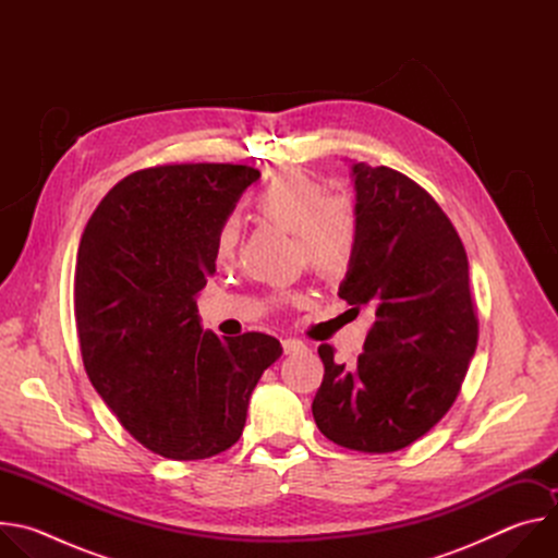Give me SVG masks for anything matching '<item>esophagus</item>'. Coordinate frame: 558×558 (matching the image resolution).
<instances>
[{
    "label": "esophagus",
    "instance_id": "obj_1",
    "mask_svg": "<svg viewBox=\"0 0 558 558\" xmlns=\"http://www.w3.org/2000/svg\"><path fill=\"white\" fill-rule=\"evenodd\" d=\"M282 349H284V353L287 355H291V353H298V351H304L306 347L300 342V340H293V338H287V340H282Z\"/></svg>",
    "mask_w": 558,
    "mask_h": 558
}]
</instances>
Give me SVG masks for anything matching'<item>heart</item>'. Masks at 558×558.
Returning a JSON list of instances; mask_svg holds the SVG:
<instances>
[{
	"label": "heart",
	"mask_w": 558,
	"mask_h": 558,
	"mask_svg": "<svg viewBox=\"0 0 558 558\" xmlns=\"http://www.w3.org/2000/svg\"><path fill=\"white\" fill-rule=\"evenodd\" d=\"M256 214L293 233L302 263L317 276H340L355 247V214L347 198L325 196V187L300 174L289 172L267 183L256 201ZM235 247V229L222 225L216 235V256L229 258Z\"/></svg>",
	"instance_id": "b5f03b06"
}]
</instances>
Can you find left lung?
Segmentation results:
<instances>
[{"instance_id": "1", "label": "left lung", "mask_w": 558, "mask_h": 558, "mask_svg": "<svg viewBox=\"0 0 558 558\" xmlns=\"http://www.w3.org/2000/svg\"><path fill=\"white\" fill-rule=\"evenodd\" d=\"M351 181L357 231L338 295L375 323L351 371L317 349L325 377L311 411L342 448L395 452L448 413L480 329L465 250L433 196L384 166L353 163Z\"/></svg>"}]
</instances>
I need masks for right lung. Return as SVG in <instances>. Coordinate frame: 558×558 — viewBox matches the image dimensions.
<instances>
[{
  "label": "right lung",
  "mask_w": 558,
  "mask_h": 558,
  "mask_svg": "<svg viewBox=\"0 0 558 558\" xmlns=\"http://www.w3.org/2000/svg\"><path fill=\"white\" fill-rule=\"evenodd\" d=\"M260 179L247 166L147 168L90 216L74 267L86 373L147 450L207 459L243 435L252 390L282 347L265 333L205 331L196 295L216 274V235Z\"/></svg>",
  "instance_id": "add662e5"
}]
</instances>
